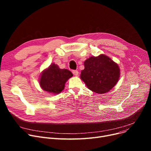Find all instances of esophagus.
Instances as JSON below:
<instances>
[{
    "label": "esophagus",
    "mask_w": 151,
    "mask_h": 151,
    "mask_svg": "<svg viewBox=\"0 0 151 151\" xmlns=\"http://www.w3.org/2000/svg\"><path fill=\"white\" fill-rule=\"evenodd\" d=\"M72 73L75 76L78 75V71L77 70H72Z\"/></svg>",
    "instance_id": "1"
}]
</instances>
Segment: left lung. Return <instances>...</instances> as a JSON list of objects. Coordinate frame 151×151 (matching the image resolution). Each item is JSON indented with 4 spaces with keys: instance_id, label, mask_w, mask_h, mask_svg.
I'll list each match as a JSON object with an SVG mask.
<instances>
[{
    "instance_id": "1",
    "label": "left lung",
    "mask_w": 151,
    "mask_h": 151,
    "mask_svg": "<svg viewBox=\"0 0 151 151\" xmlns=\"http://www.w3.org/2000/svg\"><path fill=\"white\" fill-rule=\"evenodd\" d=\"M84 69L80 78L88 88L98 93H104L111 89L120 76V68L109 57L101 54L98 57L86 59Z\"/></svg>"
}]
</instances>
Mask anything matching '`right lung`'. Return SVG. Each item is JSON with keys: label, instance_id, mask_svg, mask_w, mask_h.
Here are the masks:
<instances>
[{"label": "right lung", "instance_id": "obj_1", "mask_svg": "<svg viewBox=\"0 0 151 151\" xmlns=\"http://www.w3.org/2000/svg\"><path fill=\"white\" fill-rule=\"evenodd\" d=\"M73 76L67 69H60L55 63L45 70L40 80V85L43 90L53 94H58L64 89L65 83Z\"/></svg>", "mask_w": 151, "mask_h": 151}]
</instances>
